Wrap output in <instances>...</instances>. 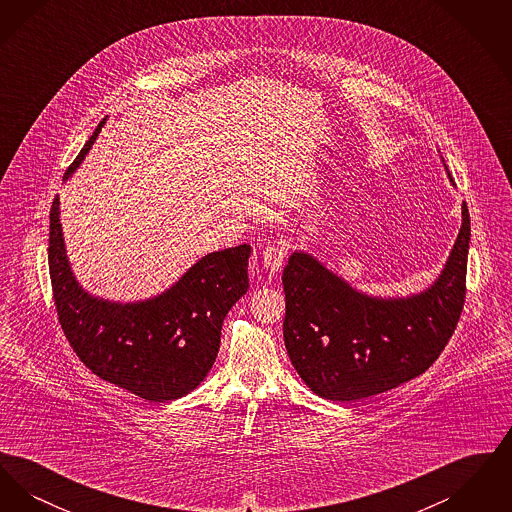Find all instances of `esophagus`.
I'll use <instances>...</instances> for the list:
<instances>
[{
	"label": "esophagus",
	"mask_w": 512,
	"mask_h": 512,
	"mask_svg": "<svg viewBox=\"0 0 512 512\" xmlns=\"http://www.w3.org/2000/svg\"><path fill=\"white\" fill-rule=\"evenodd\" d=\"M288 255V247L284 244H272L267 245L263 249V265L270 270V272H278L282 265H284V259Z\"/></svg>",
	"instance_id": "obj_1"
}]
</instances>
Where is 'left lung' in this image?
I'll return each instance as SVG.
<instances>
[{"label":"left lung","instance_id":"left-lung-1","mask_svg":"<svg viewBox=\"0 0 512 512\" xmlns=\"http://www.w3.org/2000/svg\"><path fill=\"white\" fill-rule=\"evenodd\" d=\"M468 244L470 215L463 203L461 230L445 267L426 290L405 297L361 292L311 253L293 251L282 274L284 341L307 388L349 403L426 372L463 311Z\"/></svg>","mask_w":512,"mask_h":512}]
</instances>
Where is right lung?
I'll return each mask as SVG.
<instances>
[{
	"label": "right lung",
	"mask_w": 512,
	"mask_h": 512,
	"mask_svg": "<svg viewBox=\"0 0 512 512\" xmlns=\"http://www.w3.org/2000/svg\"><path fill=\"white\" fill-rule=\"evenodd\" d=\"M107 119L82 147L63 180L80 167ZM59 195L49 213V276L61 328L74 353L96 376L147 401L194 391L220 347L222 322L249 288L242 244L203 255L169 290L142 301H111L86 292L67 257Z\"/></svg>",
	"instance_id": "right-lung-1"
}]
</instances>
